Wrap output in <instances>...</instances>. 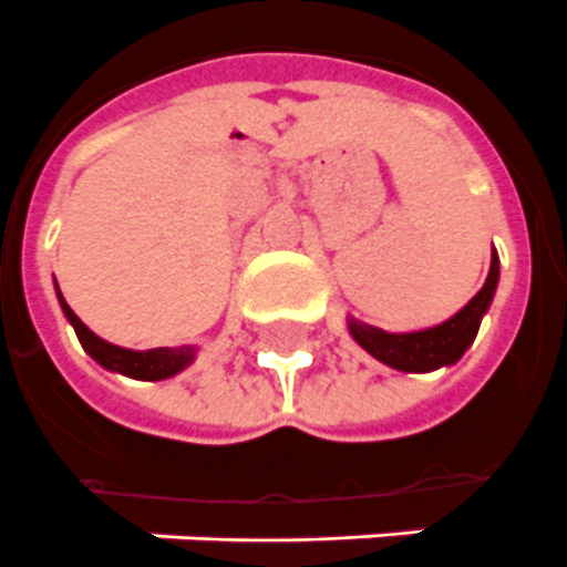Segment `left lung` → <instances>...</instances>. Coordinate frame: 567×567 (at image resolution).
Listing matches in <instances>:
<instances>
[{"instance_id": "left-lung-1", "label": "left lung", "mask_w": 567, "mask_h": 567, "mask_svg": "<svg viewBox=\"0 0 567 567\" xmlns=\"http://www.w3.org/2000/svg\"><path fill=\"white\" fill-rule=\"evenodd\" d=\"M497 278H501V262H497V255H492V266H488V278L483 289L456 316H451L442 324H433V328L410 330V333H386V330L371 328L365 321L348 319V333L354 337L357 346L365 348L374 360H380L389 369L424 374V371H436L442 365H454L477 337L480 321H483L492 298H495Z\"/></svg>"}]
</instances>
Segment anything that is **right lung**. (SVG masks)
<instances>
[{
  "label": "right lung",
  "mask_w": 567,
  "mask_h": 567,
  "mask_svg": "<svg viewBox=\"0 0 567 567\" xmlns=\"http://www.w3.org/2000/svg\"><path fill=\"white\" fill-rule=\"evenodd\" d=\"M58 301H61V310L63 316H66V321L75 328V337H79L81 348H84L102 369L120 371V374L134 380H166L175 378L178 371H184L189 362L196 360V346L148 348V351H131V348L111 346V342H104L102 337H96V333L72 312V307L63 301L61 289H58Z\"/></svg>",
  "instance_id": "right-lung-1"
}]
</instances>
